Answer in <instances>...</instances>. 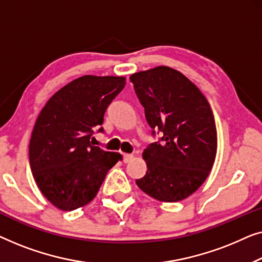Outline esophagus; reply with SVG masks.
Here are the masks:
<instances>
[{
	"label": "esophagus",
	"instance_id": "1",
	"mask_svg": "<svg viewBox=\"0 0 262 262\" xmlns=\"http://www.w3.org/2000/svg\"><path fill=\"white\" fill-rule=\"evenodd\" d=\"M133 159H134V154H124L123 157L124 163H130Z\"/></svg>",
	"mask_w": 262,
	"mask_h": 262
}]
</instances>
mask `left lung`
Here are the masks:
<instances>
[{"instance_id":"obj_1","label":"left lung","mask_w":262,"mask_h":262,"mask_svg":"<svg viewBox=\"0 0 262 262\" xmlns=\"http://www.w3.org/2000/svg\"><path fill=\"white\" fill-rule=\"evenodd\" d=\"M129 79L147 122L164 134L161 142L143 150L147 172L136 185L160 202L185 200L200 189L215 163L217 130L209 102L189 78L168 66L135 72Z\"/></svg>"}]
</instances>
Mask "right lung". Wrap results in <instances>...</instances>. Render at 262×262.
Segmentation results:
<instances>
[{"label":"right lung","mask_w":262,"mask_h":262,"mask_svg":"<svg viewBox=\"0 0 262 262\" xmlns=\"http://www.w3.org/2000/svg\"><path fill=\"white\" fill-rule=\"evenodd\" d=\"M124 85L126 77H79L57 91L36 119L29 141L32 173L43 197L62 211L89 204L122 160L120 153L91 145L90 138Z\"/></svg>","instance_id":"right-lung-1"}]
</instances>
